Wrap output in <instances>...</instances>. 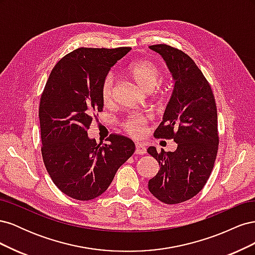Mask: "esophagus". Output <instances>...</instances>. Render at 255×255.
Here are the masks:
<instances>
[{
  "label": "esophagus",
  "instance_id": "esophagus-1",
  "mask_svg": "<svg viewBox=\"0 0 255 255\" xmlns=\"http://www.w3.org/2000/svg\"><path fill=\"white\" fill-rule=\"evenodd\" d=\"M136 154H139V155H143V154L146 153V149L145 146L141 143H136V150H135Z\"/></svg>",
  "mask_w": 255,
  "mask_h": 255
}]
</instances>
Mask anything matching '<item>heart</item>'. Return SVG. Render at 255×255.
<instances>
[{"label":"heart","instance_id":"obj_1","mask_svg":"<svg viewBox=\"0 0 255 255\" xmlns=\"http://www.w3.org/2000/svg\"><path fill=\"white\" fill-rule=\"evenodd\" d=\"M127 74L137 86L145 92H150L163 80V71L159 66L148 59H138L130 63L127 68ZM115 80L113 75L107 74L101 84V99L104 105L109 106L114 101ZM150 117L142 115H132L123 122V128L134 138H140L146 133V126Z\"/></svg>","mask_w":255,"mask_h":255}]
</instances>
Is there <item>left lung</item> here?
<instances>
[{"instance_id":"8db88e82","label":"left lung","mask_w":255,"mask_h":255,"mask_svg":"<svg viewBox=\"0 0 255 255\" xmlns=\"http://www.w3.org/2000/svg\"><path fill=\"white\" fill-rule=\"evenodd\" d=\"M150 49L163 56L175 81L154 137L173 139L177 148L148 149L160 167L148 187L159 201L177 204L199 194L212 173L219 144L217 106L210 83L186 53L164 43Z\"/></svg>"}]
</instances>
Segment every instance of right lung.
Instances as JSON below:
<instances>
[{
  "label": "right lung",
  "mask_w": 255,
  "mask_h": 255,
  "mask_svg": "<svg viewBox=\"0 0 255 255\" xmlns=\"http://www.w3.org/2000/svg\"><path fill=\"white\" fill-rule=\"evenodd\" d=\"M129 50L76 49L54 66L41 94L38 115L43 163L57 188L75 200L102 195L135 152L126 136L111 134L101 144L87 135L92 119L103 111L102 81Z\"/></svg>",
  "instance_id": "1"
}]
</instances>
